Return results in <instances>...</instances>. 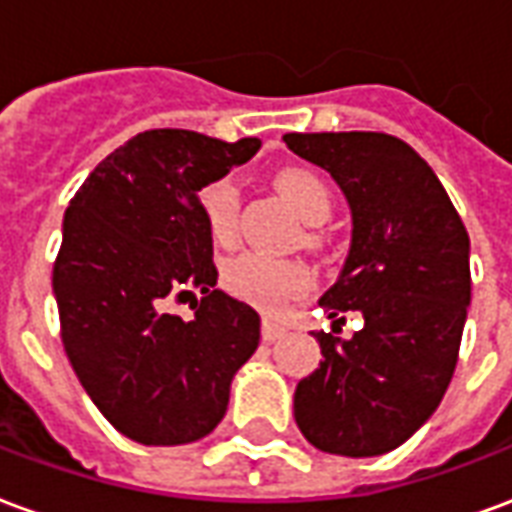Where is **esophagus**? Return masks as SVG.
<instances>
[{
	"label": "esophagus",
	"instance_id": "1",
	"mask_svg": "<svg viewBox=\"0 0 512 512\" xmlns=\"http://www.w3.org/2000/svg\"><path fill=\"white\" fill-rule=\"evenodd\" d=\"M285 332H288V329H285L282 323L268 321V318H263L260 334H263V340H266V343H274V340H279V337H282V334H285Z\"/></svg>",
	"mask_w": 512,
	"mask_h": 512
}]
</instances>
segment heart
<instances>
[{"instance_id":"b5f03b06","label":"heart","mask_w":512,"mask_h":512,"mask_svg":"<svg viewBox=\"0 0 512 512\" xmlns=\"http://www.w3.org/2000/svg\"><path fill=\"white\" fill-rule=\"evenodd\" d=\"M282 197L304 222L321 224L332 213V191L318 175L304 169L282 172L277 180ZM202 219L216 244H230L238 230V183L233 178H219L200 191ZM224 290L244 304L263 312L282 310L290 299L304 296L312 285L307 268L296 260L244 252L233 257L222 271Z\"/></svg>"}]
</instances>
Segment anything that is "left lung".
Masks as SVG:
<instances>
[{
	"label": "left lung",
	"instance_id": "obj_1",
	"mask_svg": "<svg viewBox=\"0 0 512 512\" xmlns=\"http://www.w3.org/2000/svg\"><path fill=\"white\" fill-rule=\"evenodd\" d=\"M282 139L326 169L351 205V252L321 307L329 318H362L348 340L315 334L323 362L296 386L293 417L318 450L384 455L428 422L452 381L472 301L469 235L436 172L403 139L378 131Z\"/></svg>",
	"mask_w": 512,
	"mask_h": 512
}]
</instances>
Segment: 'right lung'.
<instances>
[{
	"instance_id": "add662e5",
	"label": "right lung",
	"mask_w": 512,
	"mask_h": 512,
	"mask_svg": "<svg viewBox=\"0 0 512 512\" xmlns=\"http://www.w3.org/2000/svg\"><path fill=\"white\" fill-rule=\"evenodd\" d=\"M260 150L246 136L156 128L98 164L65 211L54 260L62 345L84 392L123 436L172 447L222 422L260 315L216 288L200 191ZM191 300L183 322L171 304Z\"/></svg>"
}]
</instances>
